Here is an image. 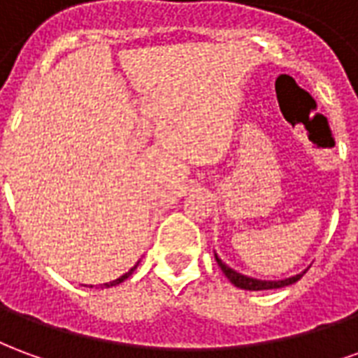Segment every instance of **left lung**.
Listing matches in <instances>:
<instances>
[{"label":"left lung","instance_id":"obj_1","mask_svg":"<svg viewBox=\"0 0 358 358\" xmlns=\"http://www.w3.org/2000/svg\"><path fill=\"white\" fill-rule=\"evenodd\" d=\"M215 259H217L218 266L220 270L224 272L226 278L232 282L236 287H240V289H249V292H261V289H278V287H285V285H292L295 284L297 280H301V276L307 272V270H303L301 274H295L292 278H285V280H257V278H249V276H243L240 272H236L234 268H230L228 264H224L218 255L215 253Z\"/></svg>","mask_w":358,"mask_h":358}]
</instances>
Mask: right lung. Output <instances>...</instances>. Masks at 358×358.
Returning a JSON list of instances; mask_svg holds the SVG:
<instances>
[{"label": "right lung", "mask_w": 358, "mask_h": 358, "mask_svg": "<svg viewBox=\"0 0 358 358\" xmlns=\"http://www.w3.org/2000/svg\"><path fill=\"white\" fill-rule=\"evenodd\" d=\"M136 266H138V264H136ZM136 266L128 270V272H126V274H122V276H120V278H117V280H113V282H107V284H101V287H113V285H117V284H120V282H124L126 278L130 276L134 270H136ZM90 287H94V285H90Z\"/></svg>", "instance_id": "add662e5"}]
</instances>
